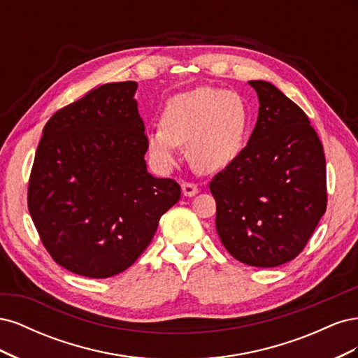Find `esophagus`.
I'll return each mask as SVG.
<instances>
[{
    "mask_svg": "<svg viewBox=\"0 0 358 358\" xmlns=\"http://www.w3.org/2000/svg\"><path fill=\"white\" fill-rule=\"evenodd\" d=\"M182 194L185 197H194L196 194H199V188H197V185H194V183L183 182L182 183Z\"/></svg>",
    "mask_w": 358,
    "mask_h": 358,
    "instance_id": "obj_1",
    "label": "esophagus"
}]
</instances>
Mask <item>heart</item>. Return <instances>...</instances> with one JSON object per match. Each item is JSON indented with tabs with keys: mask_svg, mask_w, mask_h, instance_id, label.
Masks as SVG:
<instances>
[{
	"mask_svg": "<svg viewBox=\"0 0 358 358\" xmlns=\"http://www.w3.org/2000/svg\"><path fill=\"white\" fill-rule=\"evenodd\" d=\"M251 129V113L239 94L199 86L170 96L161 124L150 127L146 145L158 166L171 169L179 149L201 173H218L241 157Z\"/></svg>",
	"mask_w": 358,
	"mask_h": 358,
	"instance_id": "1",
	"label": "heart"
}]
</instances>
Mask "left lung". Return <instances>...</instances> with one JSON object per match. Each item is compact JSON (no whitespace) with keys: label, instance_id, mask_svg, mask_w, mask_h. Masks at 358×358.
Returning a JSON list of instances; mask_svg holds the SVG:
<instances>
[{"label":"left lung","instance_id":"8db88e82","mask_svg":"<svg viewBox=\"0 0 358 358\" xmlns=\"http://www.w3.org/2000/svg\"><path fill=\"white\" fill-rule=\"evenodd\" d=\"M254 131L230 167L210 182L216 231L236 259L276 267L296 258L326 212V157L300 107L266 80Z\"/></svg>","mask_w":358,"mask_h":358}]
</instances>
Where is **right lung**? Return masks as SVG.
<instances>
[{"label": "right lung", "instance_id": "add662e5", "mask_svg": "<svg viewBox=\"0 0 358 358\" xmlns=\"http://www.w3.org/2000/svg\"><path fill=\"white\" fill-rule=\"evenodd\" d=\"M136 91V82L101 85L43 128L28 209L48 252L76 275L124 272L180 199L178 182L148 171Z\"/></svg>", "mask_w": 358, "mask_h": 358}]
</instances>
